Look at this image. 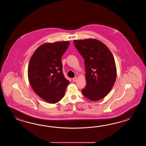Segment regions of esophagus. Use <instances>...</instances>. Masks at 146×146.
Listing matches in <instances>:
<instances>
[{"instance_id":"obj_1","label":"esophagus","mask_w":146,"mask_h":146,"mask_svg":"<svg viewBox=\"0 0 146 146\" xmlns=\"http://www.w3.org/2000/svg\"><path fill=\"white\" fill-rule=\"evenodd\" d=\"M77 78H74L72 79V81H73L74 82H75V81H77Z\"/></svg>"}]
</instances>
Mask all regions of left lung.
<instances>
[{
	"label": "left lung",
	"mask_w": 146,
	"mask_h": 146,
	"mask_svg": "<svg viewBox=\"0 0 146 146\" xmlns=\"http://www.w3.org/2000/svg\"><path fill=\"white\" fill-rule=\"evenodd\" d=\"M84 59L87 84L84 96L96 101L108 94L115 84L116 67L111 52L102 42L94 38L74 40Z\"/></svg>",
	"instance_id": "obj_1"
}]
</instances>
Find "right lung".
Segmentation results:
<instances>
[{"label": "right lung", "instance_id": "right-lung-1", "mask_svg": "<svg viewBox=\"0 0 146 146\" xmlns=\"http://www.w3.org/2000/svg\"><path fill=\"white\" fill-rule=\"evenodd\" d=\"M69 43V41L44 43L35 50L30 60L29 82L34 92L47 102H59L70 82L62 73L61 59Z\"/></svg>", "mask_w": 146, "mask_h": 146}]
</instances>
